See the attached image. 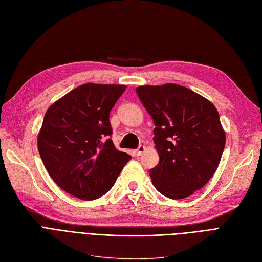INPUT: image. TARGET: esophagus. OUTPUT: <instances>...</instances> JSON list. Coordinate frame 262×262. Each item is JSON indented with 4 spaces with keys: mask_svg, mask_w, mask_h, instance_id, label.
I'll list each match as a JSON object with an SVG mask.
<instances>
[{
    "mask_svg": "<svg viewBox=\"0 0 262 262\" xmlns=\"http://www.w3.org/2000/svg\"><path fill=\"white\" fill-rule=\"evenodd\" d=\"M144 150H146V147H144V146H139V147L136 149V151H135V153H136L137 157H139V156H141V154L143 153Z\"/></svg>",
    "mask_w": 262,
    "mask_h": 262,
    "instance_id": "esophagus-1",
    "label": "esophagus"
}]
</instances>
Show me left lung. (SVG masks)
Here are the masks:
<instances>
[{
	"mask_svg": "<svg viewBox=\"0 0 262 262\" xmlns=\"http://www.w3.org/2000/svg\"><path fill=\"white\" fill-rule=\"evenodd\" d=\"M136 92L156 125L160 161L150 169L153 186L166 198H188L214 175L226 146L216 106L178 84L139 86Z\"/></svg>",
	"mask_w": 262,
	"mask_h": 262,
	"instance_id": "1",
	"label": "left lung"
}]
</instances>
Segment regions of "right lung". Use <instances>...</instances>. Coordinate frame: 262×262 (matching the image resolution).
Wrapping results in <instances>:
<instances>
[{
	"instance_id": "right-lung-1",
	"label": "right lung",
	"mask_w": 262,
	"mask_h": 262,
	"mask_svg": "<svg viewBox=\"0 0 262 262\" xmlns=\"http://www.w3.org/2000/svg\"><path fill=\"white\" fill-rule=\"evenodd\" d=\"M125 90V85L83 84L44 115L37 136L41 159L57 185L77 199L105 194L132 159L110 138V111Z\"/></svg>"
}]
</instances>
